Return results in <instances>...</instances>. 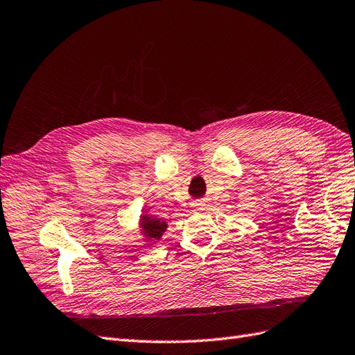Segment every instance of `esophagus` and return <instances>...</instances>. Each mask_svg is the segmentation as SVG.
<instances>
[{
  "instance_id": "1",
  "label": "esophagus",
  "mask_w": 355,
  "mask_h": 355,
  "mask_svg": "<svg viewBox=\"0 0 355 355\" xmlns=\"http://www.w3.org/2000/svg\"><path fill=\"white\" fill-rule=\"evenodd\" d=\"M194 206H202V203H200V202H197V203H194Z\"/></svg>"
}]
</instances>
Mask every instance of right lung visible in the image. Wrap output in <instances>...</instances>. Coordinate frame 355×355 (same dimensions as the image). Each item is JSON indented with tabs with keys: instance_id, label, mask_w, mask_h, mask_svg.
Listing matches in <instances>:
<instances>
[{
	"instance_id": "obj_1",
	"label": "right lung",
	"mask_w": 355,
	"mask_h": 355,
	"mask_svg": "<svg viewBox=\"0 0 355 355\" xmlns=\"http://www.w3.org/2000/svg\"><path fill=\"white\" fill-rule=\"evenodd\" d=\"M140 227H141V232L146 238L158 241V239H161L162 233L166 232L167 223H164L158 218H152V215L143 214L140 217Z\"/></svg>"
}]
</instances>
